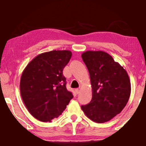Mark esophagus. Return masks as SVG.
I'll use <instances>...</instances> for the list:
<instances>
[{
    "instance_id": "obj_1",
    "label": "esophagus",
    "mask_w": 146,
    "mask_h": 146,
    "mask_svg": "<svg viewBox=\"0 0 146 146\" xmlns=\"http://www.w3.org/2000/svg\"><path fill=\"white\" fill-rule=\"evenodd\" d=\"M75 92H76V94H78L79 93H80V90H79L78 89H76V90H75Z\"/></svg>"
}]
</instances>
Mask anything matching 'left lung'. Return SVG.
Wrapping results in <instances>:
<instances>
[{
  "label": "left lung",
  "mask_w": 146,
  "mask_h": 146,
  "mask_svg": "<svg viewBox=\"0 0 146 146\" xmlns=\"http://www.w3.org/2000/svg\"><path fill=\"white\" fill-rule=\"evenodd\" d=\"M82 58L90 73L92 99L82 106L90 120L104 123L122 111L130 97L129 76L119 63L102 51H87Z\"/></svg>",
  "instance_id": "1"
}]
</instances>
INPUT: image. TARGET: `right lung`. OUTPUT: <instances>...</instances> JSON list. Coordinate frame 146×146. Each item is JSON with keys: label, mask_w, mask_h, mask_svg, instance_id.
Wrapping results in <instances>:
<instances>
[{"label": "right lung", "mask_w": 146, "mask_h": 146, "mask_svg": "<svg viewBox=\"0 0 146 146\" xmlns=\"http://www.w3.org/2000/svg\"><path fill=\"white\" fill-rule=\"evenodd\" d=\"M71 55L69 50L41 53L22 73V98L31 115L41 122H51L58 117L73 97L66 89V79L62 72Z\"/></svg>", "instance_id": "1"}]
</instances>
